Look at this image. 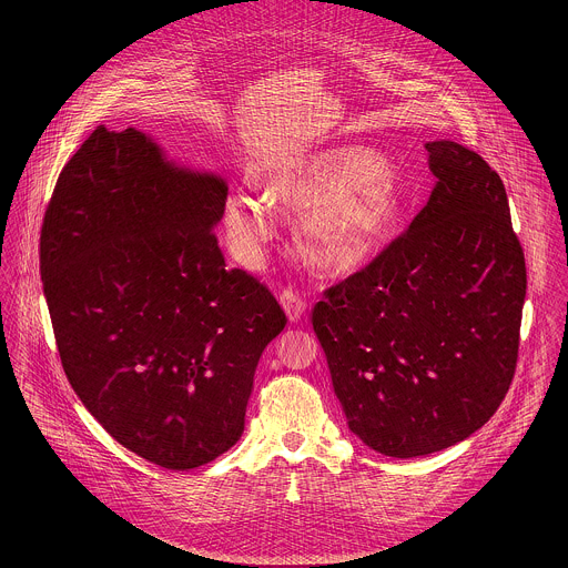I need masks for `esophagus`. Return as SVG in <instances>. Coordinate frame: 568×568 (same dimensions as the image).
Here are the masks:
<instances>
[{"label": "esophagus", "instance_id": "34e87169", "mask_svg": "<svg viewBox=\"0 0 568 568\" xmlns=\"http://www.w3.org/2000/svg\"><path fill=\"white\" fill-rule=\"evenodd\" d=\"M280 304H282V308H284V313H286V317H288L291 324H297V322L304 317V313H306V302H304V297H302L297 291H293V288L282 291Z\"/></svg>", "mask_w": 568, "mask_h": 568}]
</instances>
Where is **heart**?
Returning a JSON list of instances; mask_svg holds the SVG:
<instances>
[{
  "instance_id": "heart-1",
  "label": "heart",
  "mask_w": 568,
  "mask_h": 568,
  "mask_svg": "<svg viewBox=\"0 0 568 568\" xmlns=\"http://www.w3.org/2000/svg\"><path fill=\"white\" fill-rule=\"evenodd\" d=\"M282 212L302 214L297 241L325 275L367 268L398 234L405 196L383 155L358 144H336L275 163L264 194L232 190L221 210L232 253L257 264Z\"/></svg>"
}]
</instances>
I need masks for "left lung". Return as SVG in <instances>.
Wrapping results in <instances>:
<instances>
[{"label":"left lung","instance_id":"1","mask_svg":"<svg viewBox=\"0 0 568 568\" xmlns=\"http://www.w3.org/2000/svg\"><path fill=\"white\" fill-rule=\"evenodd\" d=\"M424 149L437 179L428 203L313 311L349 430L398 459L464 442L494 415L527 291L500 176L457 142Z\"/></svg>","mask_w":568,"mask_h":568}]
</instances>
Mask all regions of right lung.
Masks as SVG:
<instances>
[{"label": "right lung", "mask_w": 568, "mask_h": 568, "mask_svg": "<svg viewBox=\"0 0 568 568\" xmlns=\"http://www.w3.org/2000/svg\"><path fill=\"white\" fill-rule=\"evenodd\" d=\"M227 183L138 129L98 126L65 163L41 230V280L63 369L131 453L199 468L243 435L275 297L227 268L214 227Z\"/></svg>", "instance_id": "1"}]
</instances>
